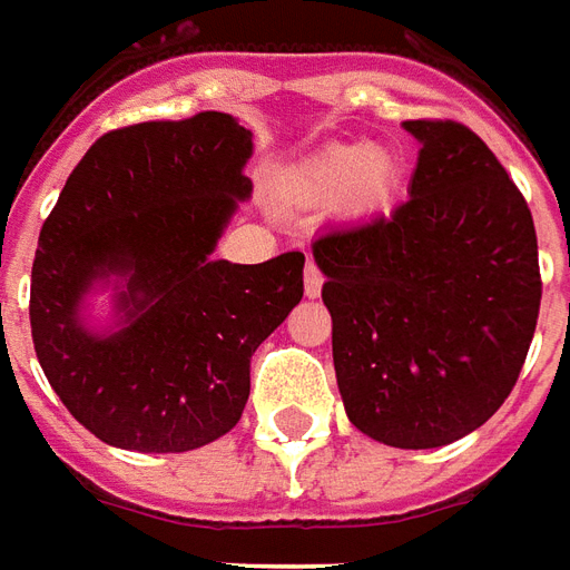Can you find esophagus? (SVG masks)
<instances>
[{"label": "esophagus", "mask_w": 570, "mask_h": 570, "mask_svg": "<svg viewBox=\"0 0 570 570\" xmlns=\"http://www.w3.org/2000/svg\"><path fill=\"white\" fill-rule=\"evenodd\" d=\"M322 285H325L322 269L315 267V261H306V273H303V291H306V297H318Z\"/></svg>", "instance_id": "esophagus-1"}]
</instances>
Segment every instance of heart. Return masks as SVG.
Returning <instances> with one entry per match:
<instances>
[{
	"label": "heart",
	"instance_id": "1",
	"mask_svg": "<svg viewBox=\"0 0 570 570\" xmlns=\"http://www.w3.org/2000/svg\"><path fill=\"white\" fill-rule=\"evenodd\" d=\"M392 157L361 142L325 148L291 176V194L303 203H334L343 197L355 212L382 206L392 194Z\"/></svg>",
	"mask_w": 570,
	"mask_h": 570
}]
</instances>
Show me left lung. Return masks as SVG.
Here are the masks:
<instances>
[{
  "instance_id": "left-lung-1",
  "label": "left lung",
  "mask_w": 570,
  "mask_h": 570,
  "mask_svg": "<svg viewBox=\"0 0 570 570\" xmlns=\"http://www.w3.org/2000/svg\"><path fill=\"white\" fill-rule=\"evenodd\" d=\"M419 139L410 197L313 243L352 425L434 450L495 416L541 309L529 203L489 145L455 120H404Z\"/></svg>"
}]
</instances>
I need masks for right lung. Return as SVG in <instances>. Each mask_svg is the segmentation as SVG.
<instances>
[{"mask_svg": "<svg viewBox=\"0 0 570 570\" xmlns=\"http://www.w3.org/2000/svg\"><path fill=\"white\" fill-rule=\"evenodd\" d=\"M252 130L234 115L106 132L66 178L39 234L29 288L36 355L66 410L102 443L188 452L224 438L248 367L303 297V255L215 261L252 197ZM112 288L109 328L86 297Z\"/></svg>", "mask_w": 570, "mask_h": 570, "instance_id": "1", "label": "right lung"}]
</instances>
